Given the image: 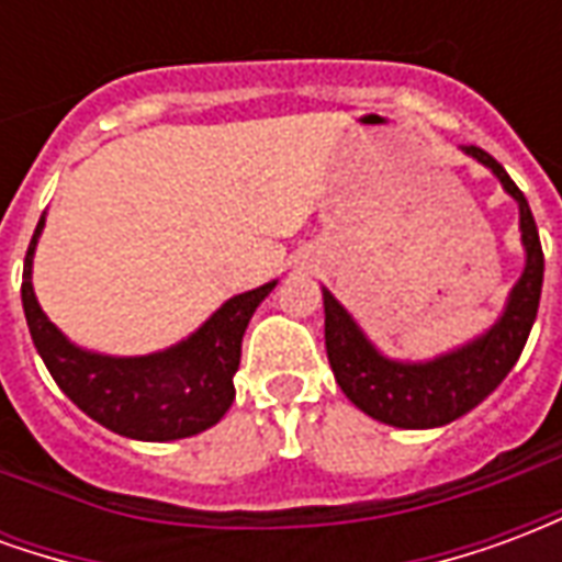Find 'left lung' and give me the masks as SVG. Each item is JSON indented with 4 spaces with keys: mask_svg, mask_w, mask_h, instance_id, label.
I'll use <instances>...</instances> for the list:
<instances>
[{
    "mask_svg": "<svg viewBox=\"0 0 562 562\" xmlns=\"http://www.w3.org/2000/svg\"><path fill=\"white\" fill-rule=\"evenodd\" d=\"M463 153L482 161L484 168H491L503 189L518 201L520 240L527 249V265L515 289L508 292L503 316L482 337L422 364L391 361L367 340L364 330L355 325V318L342 310L340 301L328 289L322 292L325 294V349L337 385L361 413L391 427H406V430L442 427L475 409L515 367L539 313L544 256L530 204L491 153L472 144L463 147Z\"/></svg>",
    "mask_w": 562,
    "mask_h": 562,
    "instance_id": "left-lung-1",
    "label": "left lung"
}]
</instances>
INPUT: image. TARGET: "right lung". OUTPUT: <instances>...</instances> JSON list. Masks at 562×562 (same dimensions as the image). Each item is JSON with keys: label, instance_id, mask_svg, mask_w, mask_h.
Segmentation results:
<instances>
[{"label": "right lung", "instance_id": "1", "mask_svg": "<svg viewBox=\"0 0 562 562\" xmlns=\"http://www.w3.org/2000/svg\"><path fill=\"white\" fill-rule=\"evenodd\" d=\"M42 228L44 216L26 249L20 297L32 342L68 401L108 430L144 442L186 439L220 422L234 401L246 325L277 280L234 294L192 337L165 352L138 358L87 352L44 316L32 292V256Z\"/></svg>", "mask_w": 562, "mask_h": 562}]
</instances>
